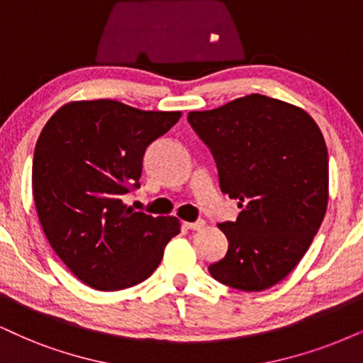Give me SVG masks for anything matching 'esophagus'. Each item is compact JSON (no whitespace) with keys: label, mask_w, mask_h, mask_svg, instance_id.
Segmentation results:
<instances>
[{"label":"esophagus","mask_w":363,"mask_h":363,"mask_svg":"<svg viewBox=\"0 0 363 363\" xmlns=\"http://www.w3.org/2000/svg\"><path fill=\"white\" fill-rule=\"evenodd\" d=\"M185 227H186V229H190V230H200V229H203V227H205V222L203 220L185 222Z\"/></svg>","instance_id":"esophagus-1"}]
</instances>
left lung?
I'll use <instances>...</instances> for the list:
<instances>
[{
    "mask_svg": "<svg viewBox=\"0 0 363 363\" xmlns=\"http://www.w3.org/2000/svg\"><path fill=\"white\" fill-rule=\"evenodd\" d=\"M189 123L216 160L222 194L240 208L234 222L218 223L229 249L208 272L240 291L271 288L296 267L323 222V134L303 109L261 94L191 111Z\"/></svg>",
    "mask_w": 363,
    "mask_h": 363,
    "instance_id": "1",
    "label": "left lung"
}]
</instances>
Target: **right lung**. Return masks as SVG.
I'll use <instances>...</instances> for the list:
<instances>
[{"instance_id": "obj_1", "label": "right lung", "mask_w": 363, "mask_h": 363, "mask_svg": "<svg viewBox=\"0 0 363 363\" xmlns=\"http://www.w3.org/2000/svg\"><path fill=\"white\" fill-rule=\"evenodd\" d=\"M180 116L111 99L77 101L62 106L40 133L35 207L52 249L84 284L99 291L140 284L180 232L178 218L124 203L141 186L146 147Z\"/></svg>"}]
</instances>
